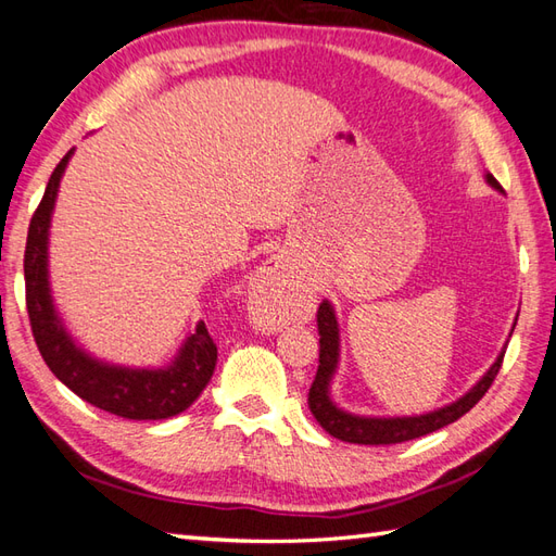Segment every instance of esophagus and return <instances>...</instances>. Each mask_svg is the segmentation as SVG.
I'll use <instances>...</instances> for the list:
<instances>
[{
  "instance_id": "esophagus-1",
  "label": "esophagus",
  "mask_w": 556,
  "mask_h": 556,
  "mask_svg": "<svg viewBox=\"0 0 556 556\" xmlns=\"http://www.w3.org/2000/svg\"><path fill=\"white\" fill-rule=\"evenodd\" d=\"M292 270L286 256H270L266 264L258 266L254 278L250 280V298L254 304H258L262 312H276L286 309L290 300L294 298V286Z\"/></svg>"
}]
</instances>
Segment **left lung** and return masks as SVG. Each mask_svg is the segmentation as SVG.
I'll return each instance as SVG.
<instances>
[{
    "mask_svg": "<svg viewBox=\"0 0 556 556\" xmlns=\"http://www.w3.org/2000/svg\"><path fill=\"white\" fill-rule=\"evenodd\" d=\"M485 180L490 188L504 192L502 185L492 178V174H485ZM316 318H318V336H320L318 340L320 354H318V371L309 390V409L326 433H330L332 438H338L342 442H354V445H394V442L421 438V435L433 433V430L454 424L456 418H462L466 412H471L478 404V400L488 392L492 380H495V376L500 374L504 352H507V344H504L495 364L488 368L483 378H480L471 390L462 394L459 400L440 406L435 412H426L416 416H359V414L340 409V406L332 402V394H330V382L336 378L338 364H340V326H338L336 309H332V304L328 300L320 302Z\"/></svg>",
    "mask_w": 556,
    "mask_h": 556,
    "instance_id": "left-lung-1",
    "label": "left lung"
}]
</instances>
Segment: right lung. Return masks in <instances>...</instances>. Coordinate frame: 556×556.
I'll return each instance as SVG.
<instances>
[{
    "label": "right lung",
    "instance_id": "right-lung-1",
    "mask_svg": "<svg viewBox=\"0 0 556 556\" xmlns=\"http://www.w3.org/2000/svg\"><path fill=\"white\" fill-rule=\"evenodd\" d=\"M73 150L56 164L40 206L30 218L23 274L33 338L45 364L68 390L97 409L132 421H159L176 416L200 397L216 368V344L204 320L180 344L174 362L162 368H130L97 359L78 348L59 316L49 288V226L59 194V182Z\"/></svg>",
    "mask_w": 556,
    "mask_h": 556
}]
</instances>
